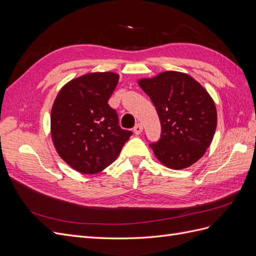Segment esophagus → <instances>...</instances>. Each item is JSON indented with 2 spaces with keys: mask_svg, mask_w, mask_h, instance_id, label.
Here are the masks:
<instances>
[{
  "mask_svg": "<svg viewBox=\"0 0 256 256\" xmlns=\"http://www.w3.org/2000/svg\"><path fill=\"white\" fill-rule=\"evenodd\" d=\"M142 130H143V127H142L141 124H136V125L134 128V134H136V136L140 134L142 132Z\"/></svg>",
  "mask_w": 256,
  "mask_h": 256,
  "instance_id": "34e87169",
  "label": "esophagus"
}]
</instances>
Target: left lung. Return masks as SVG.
<instances>
[{"mask_svg": "<svg viewBox=\"0 0 256 256\" xmlns=\"http://www.w3.org/2000/svg\"><path fill=\"white\" fill-rule=\"evenodd\" d=\"M156 108L161 136L150 143L154 156L166 166L180 170L192 166L210 145L216 128L212 98L187 74L164 72L138 80Z\"/></svg>", "mask_w": 256, "mask_h": 256, "instance_id": "left-lung-1", "label": "left lung"}]
</instances>
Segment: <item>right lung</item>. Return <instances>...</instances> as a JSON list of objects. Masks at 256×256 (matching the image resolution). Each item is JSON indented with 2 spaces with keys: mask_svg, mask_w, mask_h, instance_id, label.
<instances>
[{
  "mask_svg": "<svg viewBox=\"0 0 256 256\" xmlns=\"http://www.w3.org/2000/svg\"><path fill=\"white\" fill-rule=\"evenodd\" d=\"M118 79L114 72L86 74L65 84L54 100V147L82 174H96L109 166L132 134L120 128L118 113L108 104Z\"/></svg>",
  "mask_w": 256,
  "mask_h": 256,
  "instance_id": "add662e5",
  "label": "right lung"
}]
</instances>
